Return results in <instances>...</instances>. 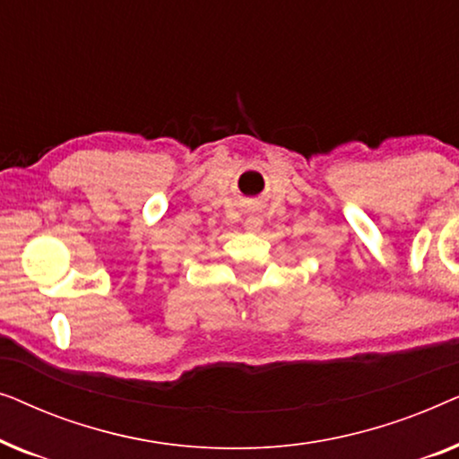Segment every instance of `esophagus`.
<instances>
[{
	"mask_svg": "<svg viewBox=\"0 0 459 459\" xmlns=\"http://www.w3.org/2000/svg\"><path fill=\"white\" fill-rule=\"evenodd\" d=\"M263 228V217L261 215H248L244 219V230L247 231H259Z\"/></svg>",
	"mask_w": 459,
	"mask_h": 459,
	"instance_id": "1",
	"label": "esophagus"
}]
</instances>
